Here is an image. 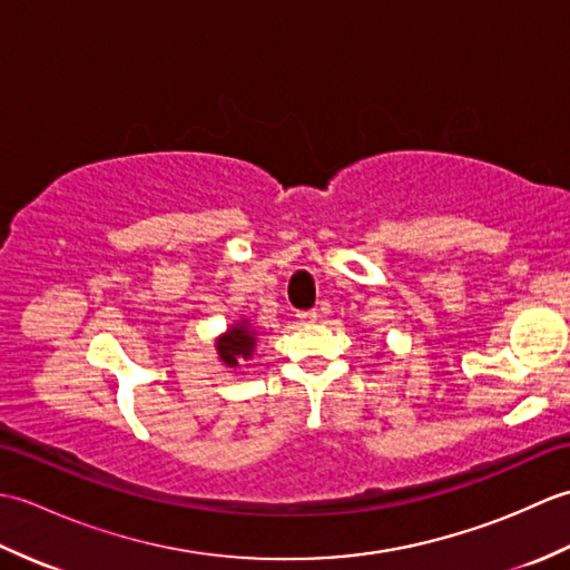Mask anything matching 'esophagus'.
Masks as SVG:
<instances>
[{"instance_id":"34e87169","label":"esophagus","mask_w":570,"mask_h":570,"mask_svg":"<svg viewBox=\"0 0 570 570\" xmlns=\"http://www.w3.org/2000/svg\"><path fill=\"white\" fill-rule=\"evenodd\" d=\"M296 318H298L301 323H316L318 313H316V311H301V313H296Z\"/></svg>"}]
</instances>
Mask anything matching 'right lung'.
Wrapping results in <instances>:
<instances>
[{
	"instance_id": "obj_1",
	"label": "right lung",
	"mask_w": 570,
	"mask_h": 570,
	"mask_svg": "<svg viewBox=\"0 0 570 570\" xmlns=\"http://www.w3.org/2000/svg\"><path fill=\"white\" fill-rule=\"evenodd\" d=\"M254 345H257V333L249 328V323L242 318L233 328L217 337V357L227 367H239L242 362L254 355Z\"/></svg>"
}]
</instances>
